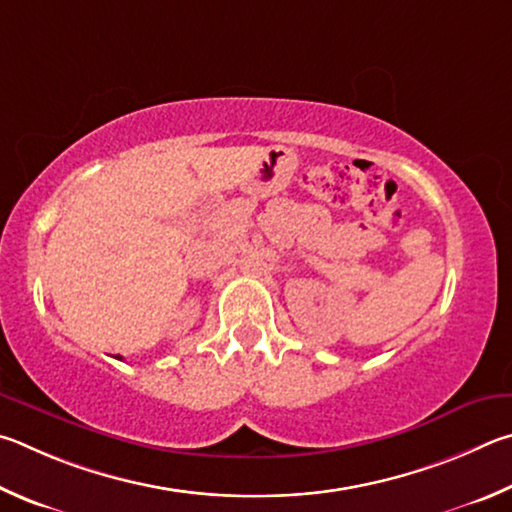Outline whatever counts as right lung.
Listing matches in <instances>:
<instances>
[{"instance_id":"obj_1","label":"right lung","mask_w":512,"mask_h":512,"mask_svg":"<svg viewBox=\"0 0 512 512\" xmlns=\"http://www.w3.org/2000/svg\"><path fill=\"white\" fill-rule=\"evenodd\" d=\"M116 360H121V355H116Z\"/></svg>"}]
</instances>
